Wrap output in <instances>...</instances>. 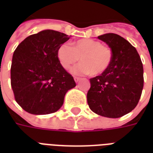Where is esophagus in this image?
Listing matches in <instances>:
<instances>
[{
    "mask_svg": "<svg viewBox=\"0 0 153 153\" xmlns=\"http://www.w3.org/2000/svg\"><path fill=\"white\" fill-rule=\"evenodd\" d=\"M74 81H75V82H79L81 79H80V78H79V77H74Z\"/></svg>",
    "mask_w": 153,
    "mask_h": 153,
    "instance_id": "1",
    "label": "esophagus"
}]
</instances>
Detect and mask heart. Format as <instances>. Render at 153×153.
<instances>
[{"instance_id": "heart-1", "label": "heart", "mask_w": 153, "mask_h": 153, "mask_svg": "<svg viewBox=\"0 0 153 153\" xmlns=\"http://www.w3.org/2000/svg\"><path fill=\"white\" fill-rule=\"evenodd\" d=\"M57 55L65 69H70L80 57L82 62L72 71L75 74H102L108 70L113 59L111 49L93 39H79L72 43V47L62 44L58 49Z\"/></svg>"}]
</instances>
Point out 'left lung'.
Masks as SVG:
<instances>
[{"instance_id": "obj_1", "label": "left lung", "mask_w": 153, "mask_h": 153, "mask_svg": "<svg viewBox=\"0 0 153 153\" xmlns=\"http://www.w3.org/2000/svg\"><path fill=\"white\" fill-rule=\"evenodd\" d=\"M113 53L111 64L103 74L90 79L87 93L90 109L105 117L117 118L133 110L144 86V70L137 49L114 33L98 36Z\"/></svg>"}]
</instances>
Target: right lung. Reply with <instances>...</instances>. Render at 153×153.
I'll return each mask as SVG.
<instances>
[{
	"instance_id": "obj_1",
	"label": "right lung",
	"mask_w": 153,
	"mask_h": 153,
	"mask_svg": "<svg viewBox=\"0 0 153 153\" xmlns=\"http://www.w3.org/2000/svg\"><path fill=\"white\" fill-rule=\"evenodd\" d=\"M70 37L44 30L25 39L15 50L11 66V86L15 99L25 111L42 115L55 113L65 94L76 86L58 58V49Z\"/></svg>"
}]
</instances>
